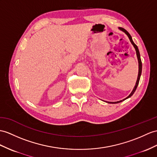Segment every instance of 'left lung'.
<instances>
[{
  "instance_id": "1",
  "label": "left lung",
  "mask_w": 157,
  "mask_h": 157,
  "mask_svg": "<svg viewBox=\"0 0 157 157\" xmlns=\"http://www.w3.org/2000/svg\"><path fill=\"white\" fill-rule=\"evenodd\" d=\"M118 29L122 30V31L124 32L126 34H127V35L128 37V39H129V40H130V41H131V43L133 45L134 48H135L136 53V56H137V59H138V61H139V74H138V77H137V80H136V84H135V87H134V89H133V90H132L131 94H130L127 98H125L123 99V100L119 101H117V102H107V101H106V102H107V103H112V104H116V103L121 102H122V101H123L126 100V99H127V98H130V97H131L132 96V95L134 94V93H135V90H136V88H137V86H138V85H139V81H140V75H141V72H142V62H141L140 56V52H139L138 47H137V46H136V45L135 44V43H134V42H133L132 37H131V34H130L127 31V30H126L124 29L121 28V27H118Z\"/></svg>"
}]
</instances>
